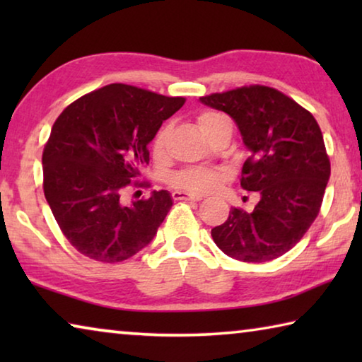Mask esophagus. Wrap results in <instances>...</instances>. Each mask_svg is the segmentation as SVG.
I'll return each mask as SVG.
<instances>
[{
	"mask_svg": "<svg viewBox=\"0 0 362 362\" xmlns=\"http://www.w3.org/2000/svg\"><path fill=\"white\" fill-rule=\"evenodd\" d=\"M173 196H174V199H177V201H180V199L201 201V199H203V196H201V194H194V193H188V192H174Z\"/></svg>",
	"mask_w": 362,
	"mask_h": 362,
	"instance_id": "34e87169",
	"label": "esophagus"
}]
</instances>
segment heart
I'll use <instances>...</instances> for the list:
<instances>
[{
  "label": "heart",
  "instance_id": "obj_1",
  "mask_svg": "<svg viewBox=\"0 0 362 362\" xmlns=\"http://www.w3.org/2000/svg\"><path fill=\"white\" fill-rule=\"evenodd\" d=\"M225 121H228V118L223 116L222 113L204 112L199 115L198 124H199V129L204 134H207L209 131H212L214 127H217ZM168 134H169V127H164V129L156 136L155 142H153V151H155V155H161L164 151ZM218 180H220V174L217 170L204 169V168H192V169L180 170V173H177L173 177V183L175 187L193 189V192H209V189L217 187Z\"/></svg>",
  "mask_w": 362,
  "mask_h": 362
}]
</instances>
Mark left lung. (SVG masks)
<instances>
[{"label":"left lung","mask_w":362,"mask_h":362,"mask_svg":"<svg viewBox=\"0 0 362 362\" xmlns=\"http://www.w3.org/2000/svg\"><path fill=\"white\" fill-rule=\"evenodd\" d=\"M199 102L235 119L250 153L241 187L260 194L252 212L231 207L225 223L212 228L214 243L241 262L278 259L302 240L320 212L330 177L320 126L297 102L267 86L206 95Z\"/></svg>","instance_id":"obj_1"}]
</instances>
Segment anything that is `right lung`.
<instances>
[{
  "label": "right lung",
  "mask_w": 362,
  "mask_h": 362,
  "mask_svg": "<svg viewBox=\"0 0 362 362\" xmlns=\"http://www.w3.org/2000/svg\"><path fill=\"white\" fill-rule=\"evenodd\" d=\"M183 97L108 84L66 107L42 151L45 196L78 252L105 263L145 249L173 206L166 189L122 204L121 192L150 161L148 144Z\"/></svg>",
  "instance_id": "right-lung-1"
}]
</instances>
